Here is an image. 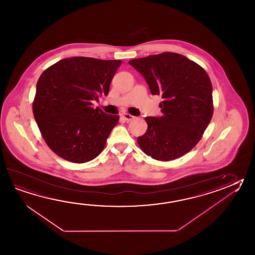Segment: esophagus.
<instances>
[{
  "label": "esophagus",
  "instance_id": "1",
  "mask_svg": "<svg viewBox=\"0 0 255 255\" xmlns=\"http://www.w3.org/2000/svg\"><path fill=\"white\" fill-rule=\"evenodd\" d=\"M122 117L124 118V119L125 120V121H127V122H129V121H131V120L134 119L135 117L134 116H132V115H129V114H126V113H125V114H123L122 115Z\"/></svg>",
  "mask_w": 255,
  "mask_h": 255
}]
</instances>
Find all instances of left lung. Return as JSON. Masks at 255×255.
Here are the masks:
<instances>
[{
  "mask_svg": "<svg viewBox=\"0 0 255 255\" xmlns=\"http://www.w3.org/2000/svg\"><path fill=\"white\" fill-rule=\"evenodd\" d=\"M130 65L145 79L152 95H161V116L145 117L148 128L137 138L152 159L171 161L197 144L213 117V86L197 63L174 52L133 59Z\"/></svg>",
  "mask_w": 255,
  "mask_h": 255,
  "instance_id": "8db88e82",
  "label": "left lung"
}]
</instances>
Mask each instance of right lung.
Masks as SVG:
<instances>
[{
    "label": "right lung",
    "instance_id": "1",
    "mask_svg": "<svg viewBox=\"0 0 255 255\" xmlns=\"http://www.w3.org/2000/svg\"><path fill=\"white\" fill-rule=\"evenodd\" d=\"M121 64V60L66 58L42 73L32 112L43 139L58 156L83 163L104 150L119 116L94 108L93 101L108 94Z\"/></svg>",
    "mask_w": 255,
    "mask_h": 255
}]
</instances>
